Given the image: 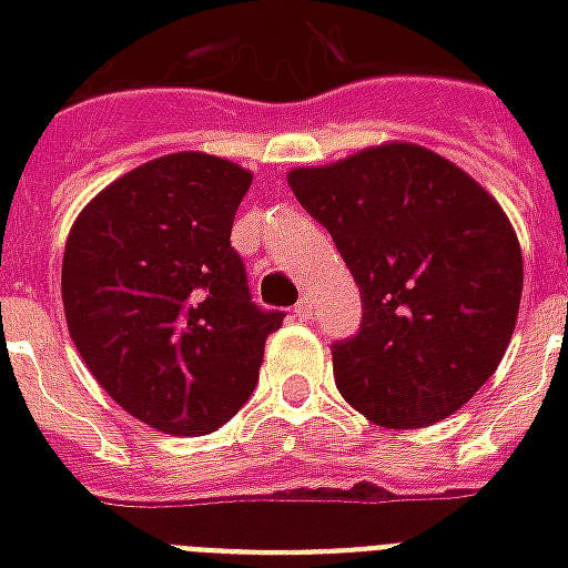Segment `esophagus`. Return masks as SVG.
I'll return each mask as SVG.
<instances>
[{"label":"esophagus","mask_w":568,"mask_h":568,"mask_svg":"<svg viewBox=\"0 0 568 568\" xmlns=\"http://www.w3.org/2000/svg\"><path fill=\"white\" fill-rule=\"evenodd\" d=\"M295 316L297 320H313V301H310L307 295L301 297L295 304Z\"/></svg>","instance_id":"1"}]
</instances>
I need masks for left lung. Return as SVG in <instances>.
<instances>
[{"label": "left lung", "mask_w": 568, "mask_h": 568, "mask_svg": "<svg viewBox=\"0 0 568 568\" xmlns=\"http://www.w3.org/2000/svg\"><path fill=\"white\" fill-rule=\"evenodd\" d=\"M288 185L362 295L358 332L332 344L341 395L386 428L450 417L514 334L524 258L508 215L459 166L407 142L301 166Z\"/></svg>", "instance_id": "obj_1"}]
</instances>
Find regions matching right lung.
I'll return each mask as SVG.
<instances>
[{"label": "right lung", "mask_w": 568, "mask_h": 568, "mask_svg": "<svg viewBox=\"0 0 568 568\" xmlns=\"http://www.w3.org/2000/svg\"><path fill=\"white\" fill-rule=\"evenodd\" d=\"M248 185L236 163L179 151L121 175L69 231V334L105 393L166 435L234 417L285 316L252 301L231 246Z\"/></svg>", "instance_id": "obj_1"}]
</instances>
